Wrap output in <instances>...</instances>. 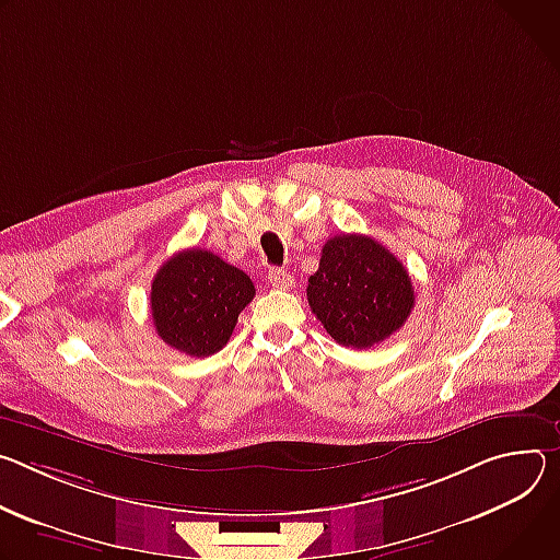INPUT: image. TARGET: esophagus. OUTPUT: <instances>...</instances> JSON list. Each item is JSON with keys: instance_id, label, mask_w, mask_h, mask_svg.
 Instances as JSON below:
<instances>
[{"instance_id": "obj_1", "label": "esophagus", "mask_w": 560, "mask_h": 560, "mask_svg": "<svg viewBox=\"0 0 560 560\" xmlns=\"http://www.w3.org/2000/svg\"><path fill=\"white\" fill-rule=\"evenodd\" d=\"M267 280H269V284H271V287H276V289H291V287L295 284L293 276H291V273H287L284 269H269Z\"/></svg>"}]
</instances>
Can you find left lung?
<instances>
[{"mask_svg":"<svg viewBox=\"0 0 560 560\" xmlns=\"http://www.w3.org/2000/svg\"><path fill=\"white\" fill-rule=\"evenodd\" d=\"M306 300L338 345L369 349L405 325L413 308V287L402 262L381 242L340 233L323 246Z\"/></svg>","mask_w":560,"mask_h":560,"instance_id":"left-lung-1","label":"left lung"}]
</instances>
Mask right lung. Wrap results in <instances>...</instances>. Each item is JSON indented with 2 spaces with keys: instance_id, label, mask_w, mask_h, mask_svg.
Wrapping results in <instances>:
<instances>
[{
  "instance_id": "obj_1",
  "label": "right lung",
  "mask_w": 560,
  "mask_h": 560,
  "mask_svg": "<svg viewBox=\"0 0 560 560\" xmlns=\"http://www.w3.org/2000/svg\"><path fill=\"white\" fill-rule=\"evenodd\" d=\"M256 287L244 271L205 248L168 258L151 284V316L158 336L173 349L207 358L231 338Z\"/></svg>"
}]
</instances>
